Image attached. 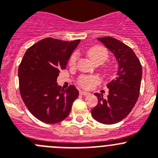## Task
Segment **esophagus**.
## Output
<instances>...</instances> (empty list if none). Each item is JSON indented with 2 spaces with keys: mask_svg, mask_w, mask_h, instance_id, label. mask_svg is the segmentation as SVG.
<instances>
[{
  "mask_svg": "<svg viewBox=\"0 0 158 158\" xmlns=\"http://www.w3.org/2000/svg\"><path fill=\"white\" fill-rule=\"evenodd\" d=\"M80 94H81V95H89L90 93L86 92V91H80Z\"/></svg>",
  "mask_w": 158,
  "mask_h": 158,
  "instance_id": "obj_1",
  "label": "esophagus"
}]
</instances>
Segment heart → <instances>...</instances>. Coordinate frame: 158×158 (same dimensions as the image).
I'll return each mask as SVG.
<instances>
[{"instance_id": "b5f03b06", "label": "heart", "mask_w": 158, "mask_h": 158, "mask_svg": "<svg viewBox=\"0 0 158 158\" xmlns=\"http://www.w3.org/2000/svg\"><path fill=\"white\" fill-rule=\"evenodd\" d=\"M87 53H88L90 60L94 64H97V63L103 64L109 58V52H108L107 49L105 48L104 46H99V45L94 46L88 49ZM77 59V53L73 52L70 57V60H69V65L70 67L75 66ZM99 83H100V78L98 76H94V75H91V76L83 75V76L80 77L79 80H78V84L85 89H91Z\"/></svg>"}]
</instances>
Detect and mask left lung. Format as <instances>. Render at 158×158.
I'll return each mask as SVG.
<instances>
[{
  "mask_svg": "<svg viewBox=\"0 0 158 158\" xmlns=\"http://www.w3.org/2000/svg\"><path fill=\"white\" fill-rule=\"evenodd\" d=\"M112 53L118 63L116 78L108 84L109 95L95 93L98 105L91 115L98 122L106 125L118 123L130 114L139 98L142 78V66L133 49L109 36L98 38Z\"/></svg>",
  "mask_w": 158,
  "mask_h": 158,
  "instance_id": "left-lung-1",
  "label": "left lung"
}]
</instances>
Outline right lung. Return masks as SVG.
Listing matches in <instances>:
<instances>
[{
	"label": "right lung",
	"instance_id": "obj_1",
	"mask_svg": "<svg viewBox=\"0 0 158 158\" xmlns=\"http://www.w3.org/2000/svg\"><path fill=\"white\" fill-rule=\"evenodd\" d=\"M80 42L43 39L28 48L22 58L19 67L21 96L28 111L43 123L65 119L77 98L79 92L73 85L61 89L56 78Z\"/></svg>",
	"mask_w": 158,
	"mask_h": 158
}]
</instances>
